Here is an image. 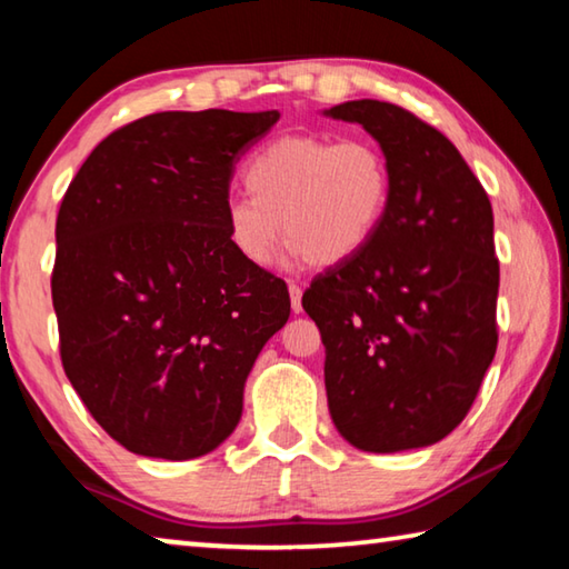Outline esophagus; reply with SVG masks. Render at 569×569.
<instances>
[{"label": "esophagus", "mask_w": 569, "mask_h": 569, "mask_svg": "<svg viewBox=\"0 0 569 569\" xmlns=\"http://www.w3.org/2000/svg\"><path fill=\"white\" fill-rule=\"evenodd\" d=\"M288 293H291V308H293V313H301V311H303V306H301L303 291H301V288H298L296 283H288Z\"/></svg>", "instance_id": "obj_1"}]
</instances>
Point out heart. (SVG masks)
<instances>
[{
	"mask_svg": "<svg viewBox=\"0 0 569 569\" xmlns=\"http://www.w3.org/2000/svg\"><path fill=\"white\" fill-rule=\"evenodd\" d=\"M243 182L248 196L226 203V230L253 268L273 263L283 230L293 261H349L377 233L391 196L389 162L363 138L283 134L250 156Z\"/></svg>",
	"mask_w": 569,
	"mask_h": 569,
	"instance_id": "heart-1",
	"label": "heart"
}]
</instances>
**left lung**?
<instances>
[{
	"label": "left lung",
	"mask_w": 569,
	"mask_h": 569,
	"mask_svg": "<svg viewBox=\"0 0 569 569\" xmlns=\"http://www.w3.org/2000/svg\"><path fill=\"white\" fill-rule=\"evenodd\" d=\"M379 142L391 196L377 233L303 293L326 346V397L351 447L437 445L467 417L497 351L495 216L459 150L391 102L323 110Z\"/></svg>",
	"instance_id": "left-lung-1"
}]
</instances>
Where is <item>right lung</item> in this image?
Returning <instances> with one entry per match:
<instances>
[{"instance_id":"add662e5","label":"right lung","mask_w":569,"mask_h":569,"mask_svg":"<svg viewBox=\"0 0 569 569\" xmlns=\"http://www.w3.org/2000/svg\"><path fill=\"white\" fill-rule=\"evenodd\" d=\"M266 112H156L104 138L57 216L52 303L64 373L94 421L140 457L196 459L233 435L288 288L226 230L240 156Z\"/></svg>"}]
</instances>
